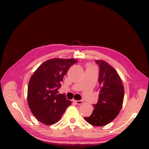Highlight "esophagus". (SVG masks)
Masks as SVG:
<instances>
[{
    "label": "esophagus",
    "mask_w": 149,
    "mask_h": 149,
    "mask_svg": "<svg viewBox=\"0 0 149 149\" xmlns=\"http://www.w3.org/2000/svg\"><path fill=\"white\" fill-rule=\"evenodd\" d=\"M74 103H76V104H83V101H77V100H73V101Z\"/></svg>",
    "instance_id": "esophagus-1"
}]
</instances>
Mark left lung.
I'll return each mask as SVG.
<instances>
[{"instance_id": "1", "label": "left lung", "mask_w": 149, "mask_h": 149, "mask_svg": "<svg viewBox=\"0 0 149 149\" xmlns=\"http://www.w3.org/2000/svg\"><path fill=\"white\" fill-rule=\"evenodd\" d=\"M100 68L97 104H93L91 115L85 117L88 123L94 126H103L113 120L123 106L124 89L119 75L112 66L103 60H96Z\"/></svg>"}]
</instances>
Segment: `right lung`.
<instances>
[{
  "label": "right lung",
  "mask_w": 149,
  "mask_h": 149,
  "mask_svg": "<svg viewBox=\"0 0 149 149\" xmlns=\"http://www.w3.org/2000/svg\"><path fill=\"white\" fill-rule=\"evenodd\" d=\"M73 59L53 58L44 62L31 76L29 83L27 101L33 116L46 125L59 120L71 101L65 94H58L61 81L71 66L77 63Z\"/></svg>",
  "instance_id": "1"
}]
</instances>
